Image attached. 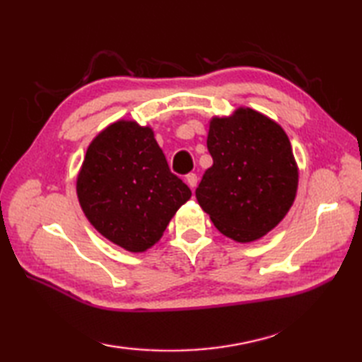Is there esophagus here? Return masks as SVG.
<instances>
[{
  "mask_svg": "<svg viewBox=\"0 0 362 362\" xmlns=\"http://www.w3.org/2000/svg\"><path fill=\"white\" fill-rule=\"evenodd\" d=\"M185 182L188 183V187H189L191 189H194L196 185H197V175H196V174H188V175L185 177Z\"/></svg>",
  "mask_w": 362,
  "mask_h": 362,
  "instance_id": "obj_1",
  "label": "esophagus"
}]
</instances>
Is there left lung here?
Here are the masks:
<instances>
[{"instance_id": "left-lung-1", "label": "left lung", "mask_w": 362, "mask_h": 362, "mask_svg": "<svg viewBox=\"0 0 362 362\" xmlns=\"http://www.w3.org/2000/svg\"><path fill=\"white\" fill-rule=\"evenodd\" d=\"M213 166L196 189L222 235L252 243L271 232L294 204L298 169L281 126L249 107L210 121Z\"/></svg>"}]
</instances>
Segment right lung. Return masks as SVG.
Here are the masks:
<instances>
[{
	"label": "right lung",
	"mask_w": 362,
	"mask_h": 362,
	"mask_svg": "<svg viewBox=\"0 0 362 362\" xmlns=\"http://www.w3.org/2000/svg\"><path fill=\"white\" fill-rule=\"evenodd\" d=\"M76 191L90 224L134 253L152 247L191 197L169 171L153 130L127 119L107 126L90 143Z\"/></svg>",
	"instance_id": "add662e5"
}]
</instances>
